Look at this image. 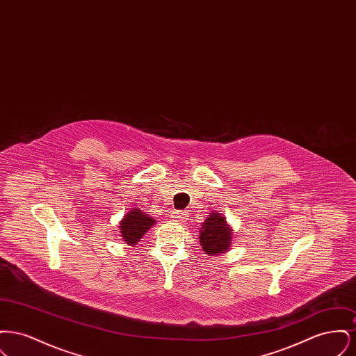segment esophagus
Segmentation results:
<instances>
[{
    "instance_id": "34e87169",
    "label": "esophagus",
    "mask_w": 356,
    "mask_h": 356,
    "mask_svg": "<svg viewBox=\"0 0 356 356\" xmlns=\"http://www.w3.org/2000/svg\"><path fill=\"white\" fill-rule=\"evenodd\" d=\"M170 218L176 221L186 220V218H188V212L186 211H172Z\"/></svg>"
}]
</instances>
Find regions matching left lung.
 Segmentation results:
<instances>
[{"mask_svg":"<svg viewBox=\"0 0 356 356\" xmlns=\"http://www.w3.org/2000/svg\"><path fill=\"white\" fill-rule=\"evenodd\" d=\"M231 238L232 232L220 215L211 213L209 218L204 221L200 232V244L204 252L209 254L225 252L231 244Z\"/></svg>","mask_w":356,"mask_h":356,"instance_id":"obj_1","label":"left lung"}]
</instances>
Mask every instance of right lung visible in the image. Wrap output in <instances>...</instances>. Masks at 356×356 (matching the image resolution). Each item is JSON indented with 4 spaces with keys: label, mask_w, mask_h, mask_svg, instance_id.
<instances>
[{
    "label": "right lung",
    "mask_w": 356,
    "mask_h": 356,
    "mask_svg": "<svg viewBox=\"0 0 356 356\" xmlns=\"http://www.w3.org/2000/svg\"><path fill=\"white\" fill-rule=\"evenodd\" d=\"M154 224L152 218L140 212V209H132V212L127 213L120 224V231L124 241L135 245L136 243L144 236V234Z\"/></svg>",
    "instance_id": "add662e5"
}]
</instances>
